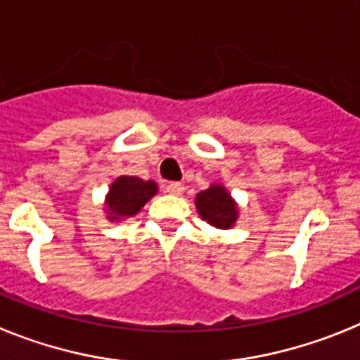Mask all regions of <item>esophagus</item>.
I'll use <instances>...</instances> for the list:
<instances>
[{"label": "esophagus", "instance_id": "34e87169", "mask_svg": "<svg viewBox=\"0 0 360 360\" xmlns=\"http://www.w3.org/2000/svg\"><path fill=\"white\" fill-rule=\"evenodd\" d=\"M167 192L172 193V195H181L184 192V186L181 183H170L167 184Z\"/></svg>", "mask_w": 360, "mask_h": 360}]
</instances>
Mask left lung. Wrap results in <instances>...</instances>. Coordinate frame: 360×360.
<instances>
[{"instance_id": "1", "label": "left lung", "mask_w": 360, "mask_h": 360, "mask_svg": "<svg viewBox=\"0 0 360 360\" xmlns=\"http://www.w3.org/2000/svg\"><path fill=\"white\" fill-rule=\"evenodd\" d=\"M195 206H198L199 215L205 221H208L212 226L230 228L236 223V205H233L230 193L219 184H212L208 190H202L201 193H198Z\"/></svg>"}]
</instances>
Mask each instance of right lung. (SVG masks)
Masks as SVG:
<instances>
[{"label": "right lung", "instance_id": "right-lung-1", "mask_svg": "<svg viewBox=\"0 0 360 360\" xmlns=\"http://www.w3.org/2000/svg\"><path fill=\"white\" fill-rule=\"evenodd\" d=\"M158 192L154 181H143L139 177L123 176L115 179L106 195V208L110 212L108 219L130 217L141 210L150 198Z\"/></svg>", "mask_w": 360, "mask_h": 360}]
</instances>
